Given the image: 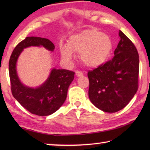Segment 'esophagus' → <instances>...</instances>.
<instances>
[{"label": "esophagus", "instance_id": "obj_1", "mask_svg": "<svg viewBox=\"0 0 150 150\" xmlns=\"http://www.w3.org/2000/svg\"><path fill=\"white\" fill-rule=\"evenodd\" d=\"M76 76H78V77H81L83 75V73L82 72V71H76Z\"/></svg>", "mask_w": 150, "mask_h": 150}]
</instances>
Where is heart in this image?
Wrapping results in <instances>:
<instances>
[{
	"label": "heart",
	"instance_id": "b5f03b06",
	"mask_svg": "<svg viewBox=\"0 0 150 150\" xmlns=\"http://www.w3.org/2000/svg\"><path fill=\"white\" fill-rule=\"evenodd\" d=\"M112 49L110 37L96 28L85 29L69 38L67 47L61 48L65 61H71L74 53L81 54V60L89 67H97L106 62Z\"/></svg>",
	"mask_w": 150,
	"mask_h": 150
}]
</instances>
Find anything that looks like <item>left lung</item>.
<instances>
[{
  "instance_id": "obj_1",
  "label": "left lung",
  "mask_w": 150,
  "mask_h": 150,
  "mask_svg": "<svg viewBox=\"0 0 150 150\" xmlns=\"http://www.w3.org/2000/svg\"><path fill=\"white\" fill-rule=\"evenodd\" d=\"M115 56L88 71L89 97L92 104L107 112H115L128 104L138 90L139 57L134 44L120 30Z\"/></svg>"
}]
</instances>
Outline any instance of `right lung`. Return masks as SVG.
<instances>
[{"label":"right lung","mask_w":150,"mask_h":150,"mask_svg":"<svg viewBox=\"0 0 150 150\" xmlns=\"http://www.w3.org/2000/svg\"><path fill=\"white\" fill-rule=\"evenodd\" d=\"M29 46H44L50 51L54 49L51 41L39 37H27L15 47L9 62L12 95L30 113L39 116L50 115L64 103L75 73L67 69H52L48 79L40 87L34 89L24 86L18 79L16 62L23 49Z\"/></svg>","instance_id":"obj_1"}]
</instances>
